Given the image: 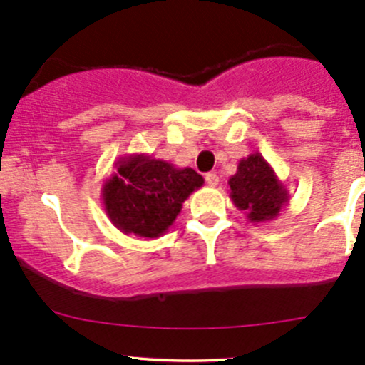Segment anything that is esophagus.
Wrapping results in <instances>:
<instances>
[{"instance_id": "1", "label": "esophagus", "mask_w": 365, "mask_h": 365, "mask_svg": "<svg viewBox=\"0 0 365 365\" xmlns=\"http://www.w3.org/2000/svg\"><path fill=\"white\" fill-rule=\"evenodd\" d=\"M205 180L210 187L219 185V175L217 173H208V175H205Z\"/></svg>"}]
</instances>
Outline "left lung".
<instances>
[{
    "label": "left lung",
    "mask_w": 365,
    "mask_h": 365,
    "mask_svg": "<svg viewBox=\"0 0 365 365\" xmlns=\"http://www.w3.org/2000/svg\"><path fill=\"white\" fill-rule=\"evenodd\" d=\"M227 185L233 205L245 212L252 224L270 222L289 203L288 189L259 152L238 162Z\"/></svg>",
    "instance_id": "obj_1"
}]
</instances>
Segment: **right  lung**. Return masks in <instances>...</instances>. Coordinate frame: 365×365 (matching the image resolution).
Segmentation results:
<instances>
[{"mask_svg":"<svg viewBox=\"0 0 365 365\" xmlns=\"http://www.w3.org/2000/svg\"><path fill=\"white\" fill-rule=\"evenodd\" d=\"M114 168L102 185L104 210L121 233L141 238L164 235L183 201L205 183L192 168H176L146 153L120 157Z\"/></svg>","mask_w":365,"mask_h":365,"instance_id":"right-lung-1","label":"right lung"}]
</instances>
